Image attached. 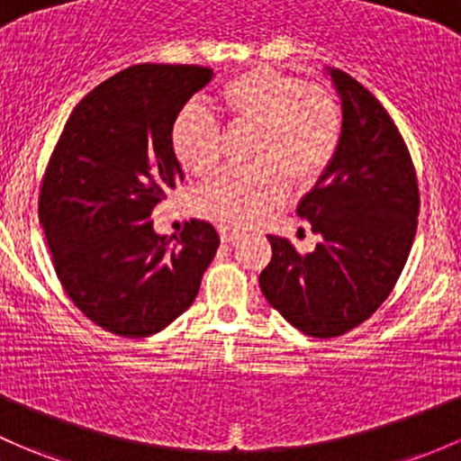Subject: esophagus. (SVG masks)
I'll list each match as a JSON object with an SVG mask.
<instances>
[{
  "instance_id": "obj_1",
  "label": "esophagus",
  "mask_w": 461,
  "mask_h": 461,
  "mask_svg": "<svg viewBox=\"0 0 461 461\" xmlns=\"http://www.w3.org/2000/svg\"><path fill=\"white\" fill-rule=\"evenodd\" d=\"M218 234H221L222 243H234V240L240 236L239 230H234V227H227V225L218 227Z\"/></svg>"
}]
</instances>
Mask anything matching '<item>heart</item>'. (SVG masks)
I'll use <instances>...</instances> for the list:
<instances>
[{
    "label": "heart",
    "mask_w": 461,
    "mask_h": 461,
    "mask_svg": "<svg viewBox=\"0 0 461 461\" xmlns=\"http://www.w3.org/2000/svg\"><path fill=\"white\" fill-rule=\"evenodd\" d=\"M231 132H254L247 161L254 169L222 172L196 196L203 216L245 227L283 203L287 183L313 187L340 149L345 113L327 86L304 84L271 68H254L227 81L218 95ZM169 141L176 161L196 176L214 172L225 154V130L203 105L174 116Z\"/></svg>",
    "instance_id": "heart-1"
}]
</instances>
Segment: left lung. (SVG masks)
Here are the masks:
<instances>
[{
	"mask_svg": "<svg viewBox=\"0 0 461 461\" xmlns=\"http://www.w3.org/2000/svg\"><path fill=\"white\" fill-rule=\"evenodd\" d=\"M331 79L345 134L298 205L320 243L298 254L269 236L271 260L258 278L271 307L312 338H338L377 312L404 269L420 214L418 174L391 114L347 72L331 68Z\"/></svg>",
	"mask_w": 461,
	"mask_h": 461,
	"instance_id": "left-lung-1",
	"label": "left lung"
}]
</instances>
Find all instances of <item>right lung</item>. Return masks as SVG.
I'll use <instances>...</instances> for the list:
<instances>
[{
  "label": "right lung",
  "mask_w": 461,
  "mask_h": 461,
  "mask_svg": "<svg viewBox=\"0 0 461 461\" xmlns=\"http://www.w3.org/2000/svg\"><path fill=\"white\" fill-rule=\"evenodd\" d=\"M210 68L137 64L88 92L68 116L39 187V222L61 287L86 318L123 338L166 329L196 298L216 230L192 221L172 239L149 216L183 181L174 116Z\"/></svg>",
  "instance_id": "add662e5"
}]
</instances>
